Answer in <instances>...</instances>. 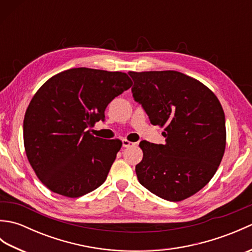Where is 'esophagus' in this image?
I'll return each instance as SVG.
<instances>
[{"mask_svg":"<svg viewBox=\"0 0 252 252\" xmlns=\"http://www.w3.org/2000/svg\"><path fill=\"white\" fill-rule=\"evenodd\" d=\"M133 145H135V143H132L130 141H127V140H126V138H123V140H122V146L123 147H131Z\"/></svg>","mask_w":252,"mask_h":252,"instance_id":"obj_1","label":"esophagus"}]
</instances>
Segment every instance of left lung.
<instances>
[{
	"mask_svg": "<svg viewBox=\"0 0 252 252\" xmlns=\"http://www.w3.org/2000/svg\"><path fill=\"white\" fill-rule=\"evenodd\" d=\"M133 97L165 144L142 141L138 182L162 199L184 200L205 187L226 145L225 116L218 97L198 80L174 71L129 72Z\"/></svg>",
	"mask_w": 252,
	"mask_h": 252,
	"instance_id": "obj_1",
	"label": "left lung"
}]
</instances>
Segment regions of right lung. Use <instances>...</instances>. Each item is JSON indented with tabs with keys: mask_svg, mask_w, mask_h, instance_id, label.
I'll return each instance as SVG.
<instances>
[{
	"mask_svg": "<svg viewBox=\"0 0 252 252\" xmlns=\"http://www.w3.org/2000/svg\"><path fill=\"white\" fill-rule=\"evenodd\" d=\"M120 71L72 68L37 90L24 119L27 158L47 189L77 198L104 183L122 143L90 133L110 101L130 89Z\"/></svg>",
	"mask_w": 252,
	"mask_h": 252,
	"instance_id": "obj_1",
	"label": "right lung"
}]
</instances>
